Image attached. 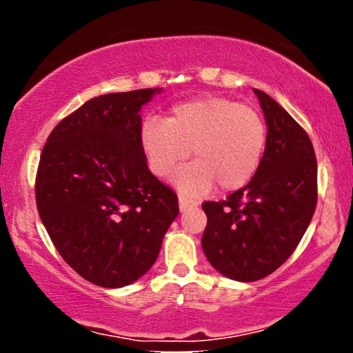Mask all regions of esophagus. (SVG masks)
I'll return each mask as SVG.
<instances>
[{"label":"esophagus","mask_w":353,"mask_h":353,"mask_svg":"<svg viewBox=\"0 0 353 353\" xmlns=\"http://www.w3.org/2000/svg\"><path fill=\"white\" fill-rule=\"evenodd\" d=\"M178 202H180V210L181 212L186 210V209H190V207L197 204L196 201H192V199H190V197H186V196H183V194L178 196Z\"/></svg>","instance_id":"1"}]
</instances>
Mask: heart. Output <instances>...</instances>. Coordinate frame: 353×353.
<instances>
[{
	"instance_id": "b5f03b06",
	"label": "heart",
	"mask_w": 353,
	"mask_h": 353,
	"mask_svg": "<svg viewBox=\"0 0 353 353\" xmlns=\"http://www.w3.org/2000/svg\"><path fill=\"white\" fill-rule=\"evenodd\" d=\"M267 127L257 110L223 96H202L172 108L165 120L149 119L141 127V146L154 175L165 178L190 157L191 165L175 181L188 194L244 186L262 161Z\"/></svg>"
}]
</instances>
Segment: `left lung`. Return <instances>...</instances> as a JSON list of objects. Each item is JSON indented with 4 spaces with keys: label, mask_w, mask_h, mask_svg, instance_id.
<instances>
[{
    "label": "left lung",
    "mask_w": 353,
    "mask_h": 353,
    "mask_svg": "<svg viewBox=\"0 0 353 353\" xmlns=\"http://www.w3.org/2000/svg\"><path fill=\"white\" fill-rule=\"evenodd\" d=\"M267 120V144L248 185L202 204V249L216 272L257 281L281 267L301 243L318 201L315 149L305 130L273 98L254 90Z\"/></svg>",
    "instance_id": "left-lung-1"
}]
</instances>
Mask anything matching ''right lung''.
Masks as SVG:
<instances>
[{
	"label": "right lung",
	"instance_id": "obj_1",
	"mask_svg": "<svg viewBox=\"0 0 353 353\" xmlns=\"http://www.w3.org/2000/svg\"><path fill=\"white\" fill-rule=\"evenodd\" d=\"M159 88L93 98L52 128L35 178L37 209L61 257L86 281L122 288L156 262L180 207L149 172L139 109Z\"/></svg>",
	"mask_w": 353,
	"mask_h": 353
}]
</instances>
